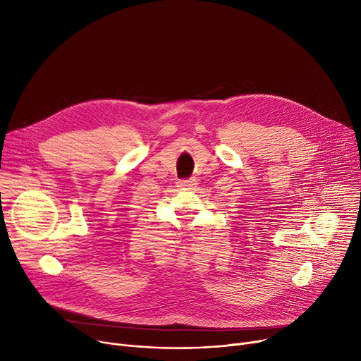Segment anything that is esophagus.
I'll return each instance as SVG.
<instances>
[{
    "label": "esophagus",
    "mask_w": 361,
    "mask_h": 361,
    "mask_svg": "<svg viewBox=\"0 0 361 361\" xmlns=\"http://www.w3.org/2000/svg\"><path fill=\"white\" fill-rule=\"evenodd\" d=\"M197 185V179H193V178H190V179H188V180H180V182H178V186L179 188H192V186H195Z\"/></svg>",
    "instance_id": "34e87169"
}]
</instances>
